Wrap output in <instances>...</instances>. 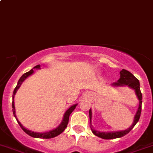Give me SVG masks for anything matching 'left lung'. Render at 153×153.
<instances>
[{
	"label": "left lung",
	"instance_id": "8db88e82",
	"mask_svg": "<svg viewBox=\"0 0 153 153\" xmlns=\"http://www.w3.org/2000/svg\"><path fill=\"white\" fill-rule=\"evenodd\" d=\"M114 86H128V87H131V88L134 89L135 90L136 95H137V98H138L139 101H140V104H139V108L137 111V114H135L134 119V122H133L132 125L130 128H127L126 130L120 131H114V132H99V131H96V130L93 129L91 128L92 131L95 135L98 136V137H101V138L106 139V140H109V139H114L118 138V137H121L125 136L126 134H128L133 128L134 126L136 125L137 122H138L139 119H140V114H141V105H142V93L140 89V82H139L138 79L136 78L132 74L128 71L126 70V69H123L120 71V78L118 80L117 82L114 83L113 84ZM89 115H90V122L91 123V119H92V111L91 109H90L89 111Z\"/></svg>",
	"mask_w": 153,
	"mask_h": 153
}]
</instances>
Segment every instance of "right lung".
<instances>
[{"label": "right lung", "instance_id": "right-lung-1", "mask_svg": "<svg viewBox=\"0 0 153 153\" xmlns=\"http://www.w3.org/2000/svg\"><path fill=\"white\" fill-rule=\"evenodd\" d=\"M35 68L36 69H39V68H40V65H37V66H36L35 67H34V69H35ZM33 73V69H31V70H30L29 72H26V73L24 74V75L21 77L20 79L19 80V81H18L17 86H16V88H15L14 91H13V103H12V107H13V114H14V117H16V120H17L18 123H19V125L20 126L21 128H22V130H23V131H25L26 134H27L28 135L31 136V137H36V138H44V139L52 138V137H56V136L59 135L60 134H61V133L64 131L65 128L67 127L68 123H69V116H70V114H72V111H74V109H75L77 105H72V107H70V108H69V109L66 111V113H65V114H64V116H63V121H62L61 124H60V125L57 128H55V129H53L52 131H48V132H45V133H37V132H34V131H30V130H27V128H25V127H24L21 124V123L18 120L17 117H16V111H15V105H14V96H15V94H16V91L18 90V89L20 87L21 84H22V82H23V81H25V80L26 79V78L29 76V75H32Z\"/></svg>", "mask_w": 153, "mask_h": 153}]
</instances>
